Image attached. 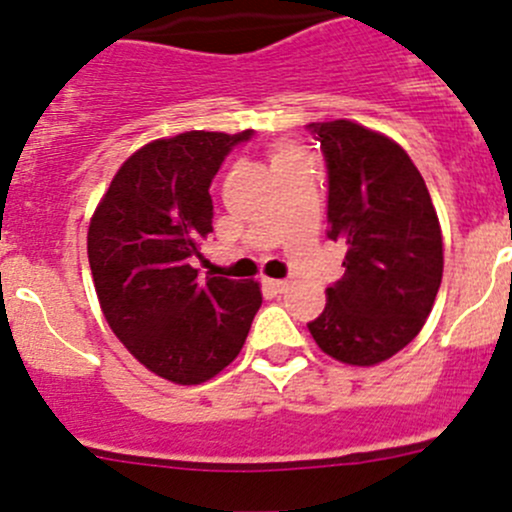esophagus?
I'll return each mask as SVG.
<instances>
[{"instance_id": "34e87169", "label": "esophagus", "mask_w": 512, "mask_h": 512, "mask_svg": "<svg viewBox=\"0 0 512 512\" xmlns=\"http://www.w3.org/2000/svg\"><path fill=\"white\" fill-rule=\"evenodd\" d=\"M265 285L272 289V292H277V294H282L285 292V289L289 287V282L287 280H265Z\"/></svg>"}]
</instances>
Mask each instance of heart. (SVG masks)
Listing matches in <instances>:
<instances>
[{"label":"heart","mask_w":512,"mask_h":512,"mask_svg":"<svg viewBox=\"0 0 512 512\" xmlns=\"http://www.w3.org/2000/svg\"><path fill=\"white\" fill-rule=\"evenodd\" d=\"M297 156H304V153L299 151V148L289 146V143H280V146L272 148V168L280 163H285V160H289V158H297Z\"/></svg>","instance_id":"b5f03b06"}]
</instances>
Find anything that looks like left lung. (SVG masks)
Masks as SVG:
<instances>
[{
	"label": "left lung",
	"mask_w": 512,
	"mask_h": 512,
	"mask_svg": "<svg viewBox=\"0 0 512 512\" xmlns=\"http://www.w3.org/2000/svg\"><path fill=\"white\" fill-rule=\"evenodd\" d=\"M329 180V240L344 275L309 322L324 354L374 366L414 342L443 277V237L426 183L404 148L352 121L309 123Z\"/></svg>",
	"instance_id": "8db88e82"
}]
</instances>
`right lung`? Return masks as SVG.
<instances>
[{"label":"right lung","mask_w":512,"mask_h":512,"mask_svg":"<svg viewBox=\"0 0 512 512\" xmlns=\"http://www.w3.org/2000/svg\"><path fill=\"white\" fill-rule=\"evenodd\" d=\"M252 131L158 138L118 168L89 225V265L103 317L146 369L203 384L245 344L260 285L198 277L190 262L213 232L210 183Z\"/></svg>","instance_id":"right-lung-1"}]
</instances>
